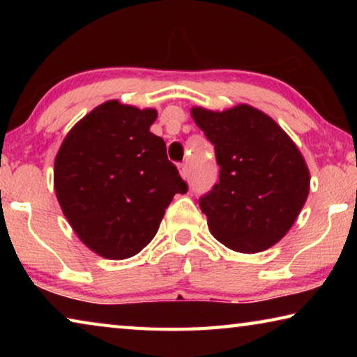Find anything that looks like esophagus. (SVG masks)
<instances>
[{
    "instance_id": "esophagus-1",
    "label": "esophagus",
    "mask_w": 357,
    "mask_h": 357,
    "mask_svg": "<svg viewBox=\"0 0 357 357\" xmlns=\"http://www.w3.org/2000/svg\"><path fill=\"white\" fill-rule=\"evenodd\" d=\"M178 168H179L181 178H183V179H189V168H187V165H185V164H181Z\"/></svg>"
}]
</instances>
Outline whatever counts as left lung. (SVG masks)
Wrapping results in <instances>:
<instances>
[{"mask_svg":"<svg viewBox=\"0 0 357 357\" xmlns=\"http://www.w3.org/2000/svg\"><path fill=\"white\" fill-rule=\"evenodd\" d=\"M190 113L220 167L219 183L200 198L211 234L234 252L269 249L289 231L309 197L310 172L301 151L255 107H193Z\"/></svg>","mask_w":357,"mask_h":357,"instance_id":"8db88e82","label":"left lung"}]
</instances>
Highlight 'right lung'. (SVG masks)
I'll return each mask as SVG.
<instances>
[{"mask_svg":"<svg viewBox=\"0 0 357 357\" xmlns=\"http://www.w3.org/2000/svg\"><path fill=\"white\" fill-rule=\"evenodd\" d=\"M154 108L118 100L96 107L69 130L55 157L59 206L82 243L107 259L137 255L187 184L149 132Z\"/></svg>","mask_w":357,"mask_h":357,"instance_id":"right-lung-1","label":"right lung"}]
</instances>
